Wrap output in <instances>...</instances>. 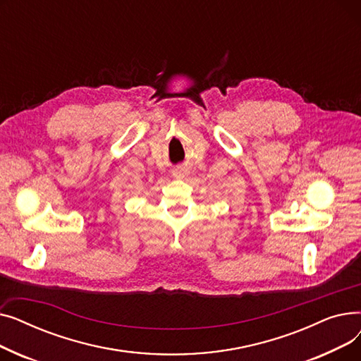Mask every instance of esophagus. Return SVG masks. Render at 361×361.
<instances>
[{
    "instance_id": "1",
    "label": "esophagus",
    "mask_w": 361,
    "mask_h": 361,
    "mask_svg": "<svg viewBox=\"0 0 361 361\" xmlns=\"http://www.w3.org/2000/svg\"><path fill=\"white\" fill-rule=\"evenodd\" d=\"M174 176H176V177H181V174H180V173H174Z\"/></svg>"
}]
</instances>
